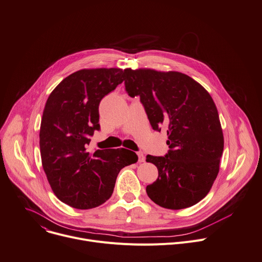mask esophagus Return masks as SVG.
I'll list each match as a JSON object with an SVG mask.
<instances>
[{
  "label": "esophagus",
  "instance_id": "1",
  "mask_svg": "<svg viewBox=\"0 0 262 262\" xmlns=\"http://www.w3.org/2000/svg\"><path fill=\"white\" fill-rule=\"evenodd\" d=\"M138 158H139V162L140 163L145 161V156L143 155V152H138Z\"/></svg>",
  "mask_w": 262,
  "mask_h": 262
}]
</instances>
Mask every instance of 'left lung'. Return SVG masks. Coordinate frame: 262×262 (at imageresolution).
Masks as SVG:
<instances>
[{
  "instance_id": "obj_1",
  "label": "left lung",
  "mask_w": 262,
  "mask_h": 262,
  "mask_svg": "<svg viewBox=\"0 0 262 262\" xmlns=\"http://www.w3.org/2000/svg\"><path fill=\"white\" fill-rule=\"evenodd\" d=\"M123 74L126 92L140 96L152 129L167 128L168 154L146 157L159 171L147 195L171 210L198 204L219 174L224 150L215 103L204 86L181 72L125 69Z\"/></svg>"
}]
</instances>
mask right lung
Instances as JSON below:
<instances>
[{"label": "right lung", "mask_w": 262, "mask_h": 262, "mask_svg": "<svg viewBox=\"0 0 262 262\" xmlns=\"http://www.w3.org/2000/svg\"><path fill=\"white\" fill-rule=\"evenodd\" d=\"M119 68L83 69L66 77L46 102L39 129L43 171L59 201L91 209L113 194L120 170L138 161L125 148L88 151L99 130V103L123 81Z\"/></svg>", "instance_id": "right-lung-1"}]
</instances>
